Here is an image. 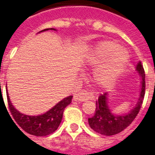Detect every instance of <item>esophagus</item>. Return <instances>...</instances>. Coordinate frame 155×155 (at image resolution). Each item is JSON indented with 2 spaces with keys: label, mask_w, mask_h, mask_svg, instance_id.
<instances>
[{
  "label": "esophagus",
  "mask_w": 155,
  "mask_h": 155,
  "mask_svg": "<svg viewBox=\"0 0 155 155\" xmlns=\"http://www.w3.org/2000/svg\"><path fill=\"white\" fill-rule=\"evenodd\" d=\"M89 98H90L89 93L86 90H81V91H79L77 94L74 96V99L75 101H80V102H84V101H86Z\"/></svg>",
  "instance_id": "obj_1"
}]
</instances>
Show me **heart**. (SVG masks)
Returning <instances> with one entry per match:
<instances>
[{
    "instance_id": "heart-1",
    "label": "heart",
    "mask_w": 155,
    "mask_h": 155,
    "mask_svg": "<svg viewBox=\"0 0 155 155\" xmlns=\"http://www.w3.org/2000/svg\"><path fill=\"white\" fill-rule=\"evenodd\" d=\"M129 55L126 49L114 41H103L92 51L90 62L94 66L102 65L97 73V80L104 84L117 77L126 66Z\"/></svg>"
}]
</instances>
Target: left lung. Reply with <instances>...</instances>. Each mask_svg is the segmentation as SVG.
<instances>
[{"label":"left lung","instance_id":"obj_1","mask_svg":"<svg viewBox=\"0 0 155 155\" xmlns=\"http://www.w3.org/2000/svg\"><path fill=\"white\" fill-rule=\"evenodd\" d=\"M137 72L141 76V91L137 103L130 112L126 114H114L108 104V93L99 96L96 101V110L94 115L88 118L89 126L96 132L102 135L112 136L120 133L131 124L139 112L143 104L145 94V73L141 62L137 65Z\"/></svg>","mask_w":155,"mask_h":155}]
</instances>
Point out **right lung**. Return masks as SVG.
Wrapping results in <instances>:
<instances>
[{
    "mask_svg": "<svg viewBox=\"0 0 155 155\" xmlns=\"http://www.w3.org/2000/svg\"><path fill=\"white\" fill-rule=\"evenodd\" d=\"M48 29L56 30L51 28V29H46L41 30V32L46 31ZM7 96L9 109L12 114V117L17 122V124L27 133H29L30 135L36 136V137L49 135V134L53 133L58 129L63 118L64 108L69 104H71L72 97H73V96H69L63 100H61L59 103H58L54 107H52L46 113L40 114V115L32 116V115H27V114L20 113L18 110H17L16 108H14V106L12 104L11 100L9 98L7 90Z\"/></svg>",
    "mask_w": 155,
    "mask_h": 155,
    "instance_id": "add662e5",
    "label": "right lung"
}]
</instances>
